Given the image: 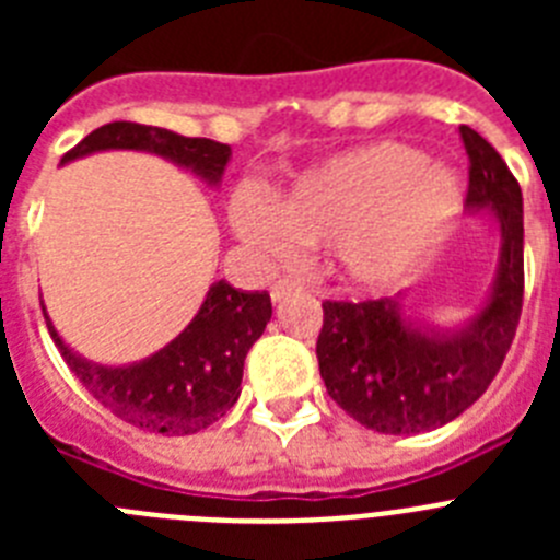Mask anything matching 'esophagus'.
Returning <instances> with one entry per match:
<instances>
[{
	"mask_svg": "<svg viewBox=\"0 0 560 560\" xmlns=\"http://www.w3.org/2000/svg\"><path fill=\"white\" fill-rule=\"evenodd\" d=\"M296 289H300V283H296V280H291V277H280V280L271 285V300H275V303H283L285 296Z\"/></svg>",
	"mask_w": 560,
	"mask_h": 560,
	"instance_id": "obj_1",
	"label": "esophagus"
}]
</instances>
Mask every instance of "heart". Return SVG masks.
<instances>
[{"mask_svg":"<svg viewBox=\"0 0 560 560\" xmlns=\"http://www.w3.org/2000/svg\"><path fill=\"white\" fill-rule=\"evenodd\" d=\"M459 182L448 167L404 142H375L303 173L277 201L244 187L232 224L252 249L275 260L296 244H329L348 283H393L438 246L452 224Z\"/></svg>","mask_w":560,"mask_h":560,"instance_id":"heart-1","label":"heart"}]
</instances>
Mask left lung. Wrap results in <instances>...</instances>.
<instances>
[{"mask_svg":"<svg viewBox=\"0 0 560 560\" xmlns=\"http://www.w3.org/2000/svg\"><path fill=\"white\" fill-rule=\"evenodd\" d=\"M468 151V207H491L502 257L482 314L457 334H432L404 319L395 300H325L316 339L330 398L361 427L418 434L443 427L491 387L516 336L524 300L522 187L497 148L459 126Z\"/></svg>","mask_w":560,"mask_h":560,"instance_id":"8db88e82","label":"left lung"}]
</instances>
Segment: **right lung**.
Masks as SVG:
<instances>
[{"label":"right lung","instance_id":"right-lung-1","mask_svg":"<svg viewBox=\"0 0 560 560\" xmlns=\"http://www.w3.org/2000/svg\"><path fill=\"white\" fill-rule=\"evenodd\" d=\"M106 148L160 153L176 165L192 167L212 185L221 179L230 160V145L224 142L182 137L167 128L120 120L95 128L72 151L63 153L61 162ZM269 319L271 300L266 291L246 294L221 280L210 285L199 314L167 348L131 368L89 364L63 345L49 319L47 328L67 368L108 412L145 432L179 438L201 432L235 407L244 378V359Z\"/></svg>","mask_w":560,"mask_h":560}]
</instances>
